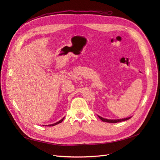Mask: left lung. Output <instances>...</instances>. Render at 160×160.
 <instances>
[{
  "mask_svg": "<svg viewBox=\"0 0 160 160\" xmlns=\"http://www.w3.org/2000/svg\"><path fill=\"white\" fill-rule=\"evenodd\" d=\"M98 117H99V119L100 120H102L103 122H110V123H117V122H120L122 121H127L128 119H130L132 117H127V118H124V119H105L103 118V117H100L99 115H98Z\"/></svg>",
  "mask_w": 160,
  "mask_h": 160,
  "instance_id": "8db88e82",
  "label": "left lung"
}]
</instances>
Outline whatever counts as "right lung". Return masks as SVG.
Masks as SVG:
<instances>
[{"label": "right lung", "instance_id": "1", "mask_svg": "<svg viewBox=\"0 0 160 160\" xmlns=\"http://www.w3.org/2000/svg\"><path fill=\"white\" fill-rule=\"evenodd\" d=\"M64 118H65V117H63V118L62 119H61L60 121H59L58 122H56V123H54V124H52L47 125V127H52V126H55V125H56V124H60V123H61V122L63 121V120L64 119ZM43 126H44V125H43Z\"/></svg>", "mask_w": 160, "mask_h": 160}]
</instances>
